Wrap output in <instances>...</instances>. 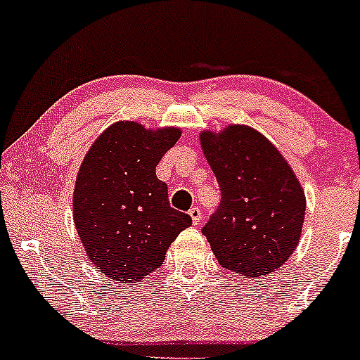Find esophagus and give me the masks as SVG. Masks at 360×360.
<instances>
[{"mask_svg": "<svg viewBox=\"0 0 360 360\" xmlns=\"http://www.w3.org/2000/svg\"><path fill=\"white\" fill-rule=\"evenodd\" d=\"M188 214H191L192 223H193V224H200V221H202V211H200L199 207H192L191 211H188Z\"/></svg>", "mask_w": 360, "mask_h": 360, "instance_id": "34e87169", "label": "esophagus"}]
</instances>
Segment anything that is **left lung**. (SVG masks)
I'll return each mask as SVG.
<instances>
[{
	"label": "left lung",
	"instance_id": "obj_1",
	"mask_svg": "<svg viewBox=\"0 0 360 360\" xmlns=\"http://www.w3.org/2000/svg\"><path fill=\"white\" fill-rule=\"evenodd\" d=\"M200 146L221 188V204L202 233L224 269L267 276L296 250L306 199L278 149L248 126L200 132Z\"/></svg>",
	"mask_w": 360,
	"mask_h": 360
}]
</instances>
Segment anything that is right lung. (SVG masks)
Segmentation results:
<instances>
[{"instance_id": "obj_1", "label": "right lung", "mask_w": 360, "mask_h": 360, "mask_svg": "<svg viewBox=\"0 0 360 360\" xmlns=\"http://www.w3.org/2000/svg\"><path fill=\"white\" fill-rule=\"evenodd\" d=\"M180 129L151 131L122 120L105 129L84 156L72 195V219L84 252L108 278L132 284L163 264L169 245L192 224L169 207L156 165Z\"/></svg>"}]
</instances>
